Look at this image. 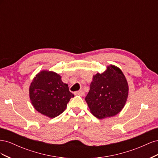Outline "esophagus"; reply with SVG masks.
I'll return each mask as SVG.
<instances>
[{
    "label": "esophagus",
    "mask_w": 158,
    "mask_h": 158,
    "mask_svg": "<svg viewBox=\"0 0 158 158\" xmlns=\"http://www.w3.org/2000/svg\"><path fill=\"white\" fill-rule=\"evenodd\" d=\"M74 94H75V95H81V96H83V95H84V92H83L82 90L76 91V92H75Z\"/></svg>",
    "instance_id": "obj_1"
}]
</instances>
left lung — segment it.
I'll list each match as a JSON object with an SVG mask.
<instances>
[{"mask_svg":"<svg viewBox=\"0 0 158 158\" xmlns=\"http://www.w3.org/2000/svg\"><path fill=\"white\" fill-rule=\"evenodd\" d=\"M128 95V84L121 70L109 65L103 73L93 76L85 98L94 115L102 119L116 115L123 109Z\"/></svg>","mask_w":158,"mask_h":158,"instance_id":"8db88e82","label":"left lung"}]
</instances>
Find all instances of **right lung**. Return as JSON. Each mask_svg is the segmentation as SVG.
Segmentation results:
<instances>
[{"label":"right lung","instance_id":"right-lung-1","mask_svg":"<svg viewBox=\"0 0 158 158\" xmlns=\"http://www.w3.org/2000/svg\"><path fill=\"white\" fill-rule=\"evenodd\" d=\"M30 98L38 112L49 118H55L63 113L71 98L74 97L61 76L52 71L42 70L30 84Z\"/></svg>","mask_w":158,"mask_h":158}]
</instances>
